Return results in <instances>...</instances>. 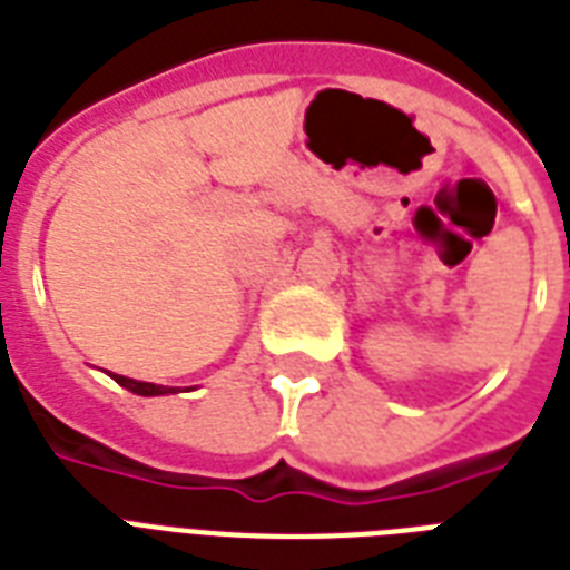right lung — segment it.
I'll return each mask as SVG.
<instances>
[{
    "label": "right lung",
    "mask_w": 570,
    "mask_h": 570,
    "mask_svg": "<svg viewBox=\"0 0 570 570\" xmlns=\"http://www.w3.org/2000/svg\"><path fill=\"white\" fill-rule=\"evenodd\" d=\"M111 379L118 381L120 387L132 390L136 396H168V393H180V387H165V384H150V381H136V379H127V375H115Z\"/></svg>",
    "instance_id": "right-lung-1"
}]
</instances>
